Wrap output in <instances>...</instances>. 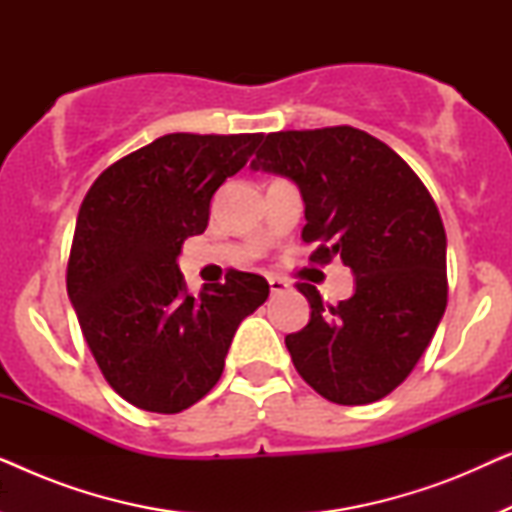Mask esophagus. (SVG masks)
I'll use <instances>...</instances> for the list:
<instances>
[{
	"label": "esophagus",
	"instance_id": "esophagus-1",
	"mask_svg": "<svg viewBox=\"0 0 512 512\" xmlns=\"http://www.w3.org/2000/svg\"><path fill=\"white\" fill-rule=\"evenodd\" d=\"M268 284H270L272 293H284L286 289H291V284L282 277H268Z\"/></svg>",
	"mask_w": 512,
	"mask_h": 512
}]
</instances>
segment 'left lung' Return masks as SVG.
<instances>
[{
    "label": "left lung",
    "mask_w": 512,
    "mask_h": 512,
    "mask_svg": "<svg viewBox=\"0 0 512 512\" xmlns=\"http://www.w3.org/2000/svg\"><path fill=\"white\" fill-rule=\"evenodd\" d=\"M251 167L298 184L310 263L340 258L356 275L354 296L338 305L296 284L312 314L284 340L293 366L331 403L380 401L412 373L445 314L436 202L396 151L352 125L270 132Z\"/></svg>",
    "instance_id": "left-lung-1"
}]
</instances>
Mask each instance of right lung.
<instances>
[{"instance_id": "add662e5", "label": "right lung", "mask_w": 512, "mask_h": 512, "mask_svg": "<svg viewBox=\"0 0 512 512\" xmlns=\"http://www.w3.org/2000/svg\"><path fill=\"white\" fill-rule=\"evenodd\" d=\"M261 139L172 132L111 163L81 202L67 293L104 380L139 410L174 415L205 398L240 321L268 300V282L242 270L191 296L177 265Z\"/></svg>"}]
</instances>
